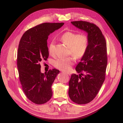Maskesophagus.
Listing matches in <instances>:
<instances>
[{"label":"esophagus","mask_w":123,"mask_h":123,"mask_svg":"<svg viewBox=\"0 0 123 123\" xmlns=\"http://www.w3.org/2000/svg\"><path fill=\"white\" fill-rule=\"evenodd\" d=\"M63 73H64V74H68V75H70V73H69V72H63Z\"/></svg>","instance_id":"obj_1"}]
</instances>
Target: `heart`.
I'll return each instance as SVG.
<instances>
[{"label": "heart", "mask_w": 123, "mask_h": 123, "mask_svg": "<svg viewBox=\"0 0 123 123\" xmlns=\"http://www.w3.org/2000/svg\"><path fill=\"white\" fill-rule=\"evenodd\" d=\"M60 39L69 47V54H73L76 58H81L86 54L89 44V38L86 34L68 31L61 35ZM49 51L50 55H55V44L54 41H51L49 43ZM74 61L75 59L73 56L59 58L54 61L53 65L59 69L67 70L70 68Z\"/></svg>", "instance_id": "b5f03b06"}]
</instances>
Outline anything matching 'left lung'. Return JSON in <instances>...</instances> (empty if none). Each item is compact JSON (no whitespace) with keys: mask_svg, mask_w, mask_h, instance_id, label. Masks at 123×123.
<instances>
[{"mask_svg":"<svg viewBox=\"0 0 123 123\" xmlns=\"http://www.w3.org/2000/svg\"><path fill=\"white\" fill-rule=\"evenodd\" d=\"M77 28L87 33V50L76 67L79 75L72 74L69 82L68 95L78 104H85L92 101L105 79L107 64V45L101 31L93 23L87 21L71 22Z\"/></svg>","mask_w":123,"mask_h":123,"instance_id":"8db88e82","label":"left lung"}]
</instances>
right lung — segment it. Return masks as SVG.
<instances>
[{
    "label": "right lung",
    "mask_w": 123,
    "mask_h": 123,
    "mask_svg": "<svg viewBox=\"0 0 123 123\" xmlns=\"http://www.w3.org/2000/svg\"><path fill=\"white\" fill-rule=\"evenodd\" d=\"M63 25L42 23L26 31L19 42L17 61L20 81L26 97L36 104H44L52 97L51 86L60 71L54 68L41 73L40 63L49 57L48 36Z\"/></svg>",
    "instance_id": "right-lung-1"
}]
</instances>
